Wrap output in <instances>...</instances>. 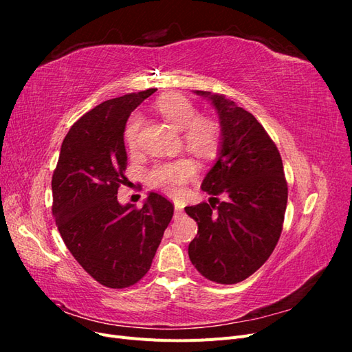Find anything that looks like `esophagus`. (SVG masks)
I'll list each match as a JSON object with an SVG mask.
<instances>
[{
	"label": "esophagus",
	"instance_id": "1",
	"mask_svg": "<svg viewBox=\"0 0 352 352\" xmlns=\"http://www.w3.org/2000/svg\"><path fill=\"white\" fill-rule=\"evenodd\" d=\"M184 207H185V204L182 201H175V211H176V214H182L184 212Z\"/></svg>",
	"mask_w": 352,
	"mask_h": 352
}]
</instances>
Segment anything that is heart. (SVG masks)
Returning <instances> with one entry per match:
<instances>
[{
    "mask_svg": "<svg viewBox=\"0 0 352 352\" xmlns=\"http://www.w3.org/2000/svg\"><path fill=\"white\" fill-rule=\"evenodd\" d=\"M157 111L184 132L185 145L190 151L199 155H207L214 151L219 142V123L208 116H199L195 105L179 94H167L158 98ZM142 124L141 114H132L124 127V142L131 150L140 145V131ZM197 173V166L189 158H177L170 162L155 163L148 172V182L170 195L184 194L185 186Z\"/></svg>",
    "mask_w": 352,
    "mask_h": 352,
    "instance_id": "heart-1",
    "label": "heart"
}]
</instances>
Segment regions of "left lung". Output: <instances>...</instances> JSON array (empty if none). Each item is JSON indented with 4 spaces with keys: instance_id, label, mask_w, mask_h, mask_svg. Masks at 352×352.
<instances>
[{
    "instance_id": "obj_1",
    "label": "left lung",
    "mask_w": 352,
    "mask_h": 352,
    "mask_svg": "<svg viewBox=\"0 0 352 352\" xmlns=\"http://www.w3.org/2000/svg\"><path fill=\"white\" fill-rule=\"evenodd\" d=\"M219 114L220 150L202 180L208 195L225 201L185 207L198 223L188 254L211 282H242L267 261L278 243L287 202L280 154L255 117L225 95L195 91Z\"/></svg>"
}]
</instances>
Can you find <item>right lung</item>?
Returning <instances> with one entry per match:
<instances>
[{"label":"right lung","instance_id":"add662e5","mask_svg":"<svg viewBox=\"0 0 352 352\" xmlns=\"http://www.w3.org/2000/svg\"><path fill=\"white\" fill-rule=\"evenodd\" d=\"M155 89L104 101L74 123L52 175V214L76 261L101 285L122 289L150 270L173 204L150 192L142 208L122 206L126 184L124 127L131 113Z\"/></svg>","mask_w":352,"mask_h":352}]
</instances>
